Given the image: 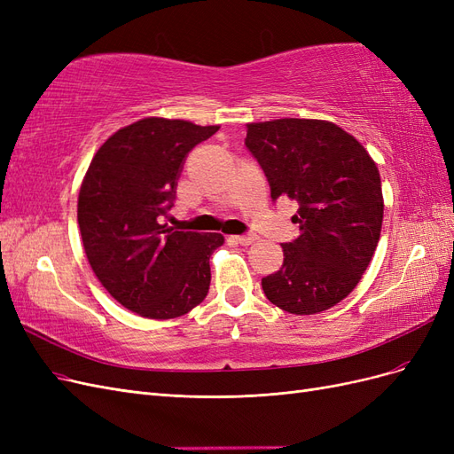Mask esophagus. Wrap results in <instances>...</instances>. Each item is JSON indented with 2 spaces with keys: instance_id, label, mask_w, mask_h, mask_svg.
<instances>
[{
  "instance_id": "obj_1",
  "label": "esophagus",
  "mask_w": 454,
  "mask_h": 454,
  "mask_svg": "<svg viewBox=\"0 0 454 454\" xmlns=\"http://www.w3.org/2000/svg\"><path fill=\"white\" fill-rule=\"evenodd\" d=\"M232 239L237 240V244H242V246H250L257 240L255 235H239V237H232Z\"/></svg>"
}]
</instances>
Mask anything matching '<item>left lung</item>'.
Instances as JSON below:
<instances>
[{
  "mask_svg": "<svg viewBox=\"0 0 454 454\" xmlns=\"http://www.w3.org/2000/svg\"><path fill=\"white\" fill-rule=\"evenodd\" d=\"M270 199L299 202V237L282 244L284 263L261 286L290 314H318L345 299L380 239V174L367 149L332 121L274 119L246 125Z\"/></svg>",
  "mask_w": 454,
  "mask_h": 454,
  "instance_id": "obj_1",
  "label": "left lung"
}]
</instances>
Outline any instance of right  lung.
<instances>
[{"label":"right lung","instance_id":"add662e5","mask_svg":"<svg viewBox=\"0 0 454 454\" xmlns=\"http://www.w3.org/2000/svg\"><path fill=\"white\" fill-rule=\"evenodd\" d=\"M219 125L145 117L114 132L96 151L77 199V223L96 278L117 303L151 320L200 305L210 290L219 232L159 223L176 195L185 155Z\"/></svg>","mask_w":454,"mask_h":454}]
</instances>
